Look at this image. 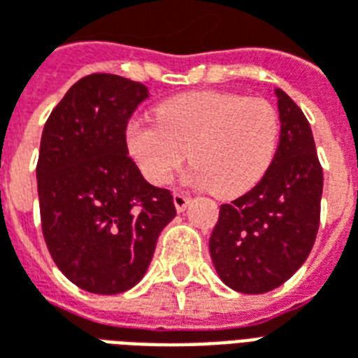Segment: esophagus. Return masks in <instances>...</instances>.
<instances>
[{"label": "esophagus", "instance_id": "esophagus-1", "mask_svg": "<svg viewBox=\"0 0 358 358\" xmlns=\"http://www.w3.org/2000/svg\"><path fill=\"white\" fill-rule=\"evenodd\" d=\"M172 199H174V207H176L178 213H184L187 209V205H189V197L186 194H180V192L172 195Z\"/></svg>", "mask_w": 358, "mask_h": 358}]
</instances>
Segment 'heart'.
<instances>
[{
	"label": "heart",
	"mask_w": 358,
	"mask_h": 358,
	"mask_svg": "<svg viewBox=\"0 0 358 358\" xmlns=\"http://www.w3.org/2000/svg\"><path fill=\"white\" fill-rule=\"evenodd\" d=\"M278 109L263 97L195 92L164 101L157 120L132 118L126 145L141 174L155 186L172 180L189 155L186 180L220 197L249 192L276 155Z\"/></svg>",
	"instance_id": "obj_1"
}]
</instances>
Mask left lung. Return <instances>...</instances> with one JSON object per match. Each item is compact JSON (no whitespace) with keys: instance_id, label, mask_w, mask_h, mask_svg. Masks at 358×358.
Listing matches in <instances>:
<instances>
[{"instance_id":"1","label":"left lung","mask_w":358,"mask_h":358,"mask_svg":"<svg viewBox=\"0 0 358 358\" xmlns=\"http://www.w3.org/2000/svg\"><path fill=\"white\" fill-rule=\"evenodd\" d=\"M280 143L261 182L220 205L209 251L218 278L240 293H266L301 268L320 222L322 166L303 110L274 90Z\"/></svg>"}]
</instances>
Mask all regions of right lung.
<instances>
[{"label": "right lung", "instance_id": "add662e5", "mask_svg": "<svg viewBox=\"0 0 358 358\" xmlns=\"http://www.w3.org/2000/svg\"><path fill=\"white\" fill-rule=\"evenodd\" d=\"M149 90L117 74H90L43 126L36 169L42 230L59 270L90 293L128 292L148 272L176 217L169 189L128 157L126 124Z\"/></svg>", "mask_w": 358, "mask_h": 358}]
</instances>
